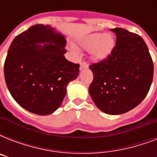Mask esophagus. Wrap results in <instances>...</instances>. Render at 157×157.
Returning a JSON list of instances; mask_svg holds the SVG:
<instances>
[{"label": "esophagus", "mask_w": 157, "mask_h": 157, "mask_svg": "<svg viewBox=\"0 0 157 157\" xmlns=\"http://www.w3.org/2000/svg\"><path fill=\"white\" fill-rule=\"evenodd\" d=\"M88 67H89L88 64L86 63L85 62H81V65H80V69H81V70H82V69H84V68H87Z\"/></svg>", "instance_id": "obj_1"}]
</instances>
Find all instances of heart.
Here are the masks:
<instances>
[{
  "instance_id": "1",
  "label": "heart",
  "mask_w": 157,
  "mask_h": 157,
  "mask_svg": "<svg viewBox=\"0 0 157 157\" xmlns=\"http://www.w3.org/2000/svg\"><path fill=\"white\" fill-rule=\"evenodd\" d=\"M79 44L84 50H90L91 55L95 60H102L112 52L114 46V39L110 34L92 33L80 40ZM70 50L76 54L77 53V48L74 45L70 46Z\"/></svg>"
}]
</instances>
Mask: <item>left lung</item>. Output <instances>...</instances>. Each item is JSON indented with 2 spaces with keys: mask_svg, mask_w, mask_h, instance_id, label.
<instances>
[{
  "mask_svg": "<svg viewBox=\"0 0 157 157\" xmlns=\"http://www.w3.org/2000/svg\"><path fill=\"white\" fill-rule=\"evenodd\" d=\"M116 46L102 61L91 64L94 79L89 92L98 109L120 115L137 107L148 93L153 79V62L144 39L126 29H111Z\"/></svg>",
  "mask_w": 157,
  "mask_h": 157,
  "instance_id": "1",
  "label": "left lung"
}]
</instances>
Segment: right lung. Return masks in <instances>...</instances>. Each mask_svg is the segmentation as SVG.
<instances>
[{
  "label": "right lung",
  "mask_w": 157,
  "mask_h": 157,
  "mask_svg": "<svg viewBox=\"0 0 157 157\" xmlns=\"http://www.w3.org/2000/svg\"><path fill=\"white\" fill-rule=\"evenodd\" d=\"M65 46L63 36L42 24L31 27L11 43L5 80L13 99L28 112L40 116L55 112L68 83L78 76L80 65L65 59Z\"/></svg>",
  "instance_id": "right-lung-1"
}]
</instances>
